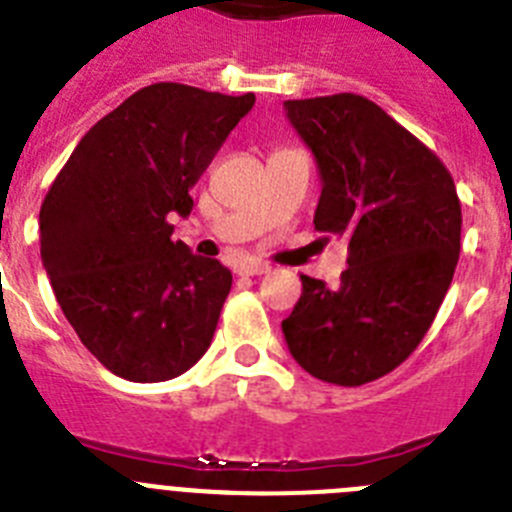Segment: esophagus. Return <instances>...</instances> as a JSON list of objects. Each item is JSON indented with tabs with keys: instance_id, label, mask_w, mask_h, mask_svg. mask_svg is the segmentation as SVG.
<instances>
[{
	"instance_id": "esophagus-1",
	"label": "esophagus",
	"mask_w": 512,
	"mask_h": 512,
	"mask_svg": "<svg viewBox=\"0 0 512 512\" xmlns=\"http://www.w3.org/2000/svg\"><path fill=\"white\" fill-rule=\"evenodd\" d=\"M271 266L264 264V261H243V264L235 266V271L241 274V277H261V274H266Z\"/></svg>"
}]
</instances>
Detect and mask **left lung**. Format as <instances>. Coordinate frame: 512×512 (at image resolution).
<instances>
[{"mask_svg": "<svg viewBox=\"0 0 512 512\" xmlns=\"http://www.w3.org/2000/svg\"><path fill=\"white\" fill-rule=\"evenodd\" d=\"M284 110L318 161L315 230L348 241L336 289L300 277L284 338L312 377L359 387L431 328L459 261V197L441 158L366 97L287 99Z\"/></svg>", "mask_w": 512, "mask_h": 512, "instance_id": "1", "label": "left lung"}]
</instances>
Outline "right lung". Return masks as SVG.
Returning <instances> with one entry per match:
<instances>
[{"instance_id":"right-lung-1","label":"right lung","mask_w":512,"mask_h":512,"mask_svg":"<svg viewBox=\"0 0 512 512\" xmlns=\"http://www.w3.org/2000/svg\"><path fill=\"white\" fill-rule=\"evenodd\" d=\"M251 92L161 81L79 140L40 207V259L63 315L112 374L166 382L210 348L233 274L174 241Z\"/></svg>"}]
</instances>
